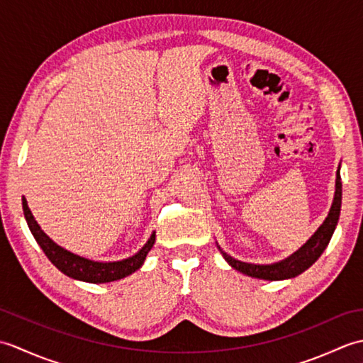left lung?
<instances>
[{"instance_id": "8db88e82", "label": "left lung", "mask_w": 363, "mask_h": 363, "mask_svg": "<svg viewBox=\"0 0 363 363\" xmlns=\"http://www.w3.org/2000/svg\"><path fill=\"white\" fill-rule=\"evenodd\" d=\"M340 209H342V177H340V167H338L334 201H333V206H330V211L328 213L326 220L323 221V225L317 229V233H315L309 240H307L296 252H293L287 259L276 262V264H272V265L246 264V262L230 257L229 254L223 251L218 245L217 246L228 264L233 268H235L237 272H240L246 276L257 277V279H265V281L290 279V277H295L303 272H306L309 267H312V264H315L323 254V251L326 250V246L330 242V237H333L335 230L338 217H340Z\"/></svg>"}]
</instances>
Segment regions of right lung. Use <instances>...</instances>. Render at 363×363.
Instances as JSON below:
<instances>
[{"instance_id": "1", "label": "right lung", "mask_w": 363, "mask_h": 363, "mask_svg": "<svg viewBox=\"0 0 363 363\" xmlns=\"http://www.w3.org/2000/svg\"><path fill=\"white\" fill-rule=\"evenodd\" d=\"M21 204H23V212H25V218L30 233H33L38 246L43 250L45 256L51 260V264L56 267L59 272H62L68 277H73V279H78V281L91 282V284H104V282L123 279V277L133 274L143 265L146 254L150 252L154 242H156V233H152L143 248L137 254H134L133 257L117 260V262L90 260L62 248V246H59L56 242H52L51 238L43 233L42 228L38 226L33 212H30V209L28 207V201L25 196L21 199Z\"/></svg>"}]
</instances>
